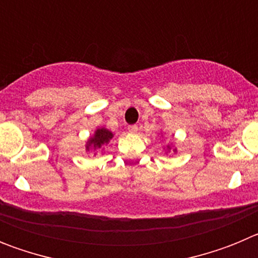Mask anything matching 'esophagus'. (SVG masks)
Returning a JSON list of instances; mask_svg holds the SVG:
<instances>
[{"label":"esophagus","instance_id":"esophagus-1","mask_svg":"<svg viewBox=\"0 0 258 258\" xmlns=\"http://www.w3.org/2000/svg\"><path fill=\"white\" fill-rule=\"evenodd\" d=\"M127 132L131 134H136L138 132V126L137 125H131V126L127 127Z\"/></svg>","mask_w":258,"mask_h":258}]
</instances>
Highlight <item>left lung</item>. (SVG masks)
I'll use <instances>...</instances> for the list:
<instances>
[{"label":"left lung","instance_id":"obj_1","mask_svg":"<svg viewBox=\"0 0 258 258\" xmlns=\"http://www.w3.org/2000/svg\"><path fill=\"white\" fill-rule=\"evenodd\" d=\"M163 136V134H161ZM164 154L165 155H172V154H177V147L173 145H166L165 147L163 149Z\"/></svg>","mask_w":258,"mask_h":258}]
</instances>
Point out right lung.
Here are the masks:
<instances>
[{
	"instance_id": "obj_1",
	"label": "right lung",
	"mask_w": 258,
	"mask_h": 258,
	"mask_svg": "<svg viewBox=\"0 0 258 258\" xmlns=\"http://www.w3.org/2000/svg\"><path fill=\"white\" fill-rule=\"evenodd\" d=\"M113 136H115L113 132L107 127H97L94 133L86 140L85 150L89 152H94V155H97L98 152H103L104 146H107L112 141Z\"/></svg>"
}]
</instances>
